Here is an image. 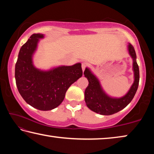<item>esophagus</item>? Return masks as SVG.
<instances>
[{
  "label": "esophagus",
  "instance_id": "obj_1",
  "mask_svg": "<svg viewBox=\"0 0 154 154\" xmlns=\"http://www.w3.org/2000/svg\"><path fill=\"white\" fill-rule=\"evenodd\" d=\"M85 67H86V64L83 62V63H82V71H83V72L84 71Z\"/></svg>",
  "mask_w": 154,
  "mask_h": 154
}]
</instances>
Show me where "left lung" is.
<instances>
[{
  "label": "left lung",
  "mask_w": 154,
  "mask_h": 154,
  "mask_svg": "<svg viewBox=\"0 0 154 154\" xmlns=\"http://www.w3.org/2000/svg\"><path fill=\"white\" fill-rule=\"evenodd\" d=\"M128 51L132 60V71L134 82L126 94L121 97H113L109 95L101 85L98 77L89 67L83 72L89 84L85 90V102L90 110L96 113L109 116L122 110L131 102L136 94L139 82V69L137 62V55L131 44L128 45Z\"/></svg>",
  "instance_id": "obj_1"
}]
</instances>
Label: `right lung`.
Masks as SVG:
<instances>
[{
    "instance_id": "obj_1",
    "label": "right lung",
    "mask_w": 154,
    "mask_h": 154,
    "mask_svg": "<svg viewBox=\"0 0 154 154\" xmlns=\"http://www.w3.org/2000/svg\"><path fill=\"white\" fill-rule=\"evenodd\" d=\"M43 34H34L21 48L15 68L18 91L28 105L41 111L56 108L63 101L72 83L83 75L80 62L72 66H53L41 69L34 64L33 58Z\"/></svg>"
}]
</instances>
